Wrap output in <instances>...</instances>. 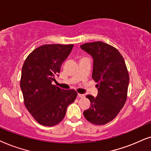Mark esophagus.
<instances>
[{
  "label": "esophagus",
  "instance_id": "34e87169",
  "mask_svg": "<svg viewBox=\"0 0 151 151\" xmlns=\"http://www.w3.org/2000/svg\"><path fill=\"white\" fill-rule=\"evenodd\" d=\"M78 96H79V97H80V98H83L84 96H85V95H84L83 94H78Z\"/></svg>",
  "mask_w": 151,
  "mask_h": 151
}]
</instances>
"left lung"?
<instances>
[{"label": "left lung", "mask_w": 151, "mask_h": 151, "mask_svg": "<svg viewBox=\"0 0 151 151\" xmlns=\"http://www.w3.org/2000/svg\"><path fill=\"white\" fill-rule=\"evenodd\" d=\"M81 48L93 58L92 79L98 88L96 97L88 94L90 107L83 115L90 123L104 125L119 114L127 99L129 74L120 52L101 41L84 43Z\"/></svg>", "instance_id": "8db88e82"}]
</instances>
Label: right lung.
<instances>
[{"mask_svg": "<svg viewBox=\"0 0 151 151\" xmlns=\"http://www.w3.org/2000/svg\"><path fill=\"white\" fill-rule=\"evenodd\" d=\"M72 44H47L34 50L22 68L21 86L24 104L38 123L57 125L63 119L68 106L77 96L74 90H63L52 84Z\"/></svg>", "mask_w": 151, "mask_h": 151, "instance_id": "right-lung-1", "label": "right lung"}]
</instances>
